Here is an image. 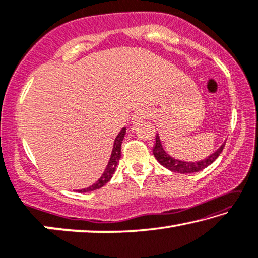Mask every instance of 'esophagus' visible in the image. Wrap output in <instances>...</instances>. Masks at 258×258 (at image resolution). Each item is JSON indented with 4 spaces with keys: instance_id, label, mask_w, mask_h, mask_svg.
I'll list each match as a JSON object with an SVG mask.
<instances>
[{
    "instance_id": "34e87169",
    "label": "esophagus",
    "mask_w": 258,
    "mask_h": 258,
    "mask_svg": "<svg viewBox=\"0 0 258 258\" xmlns=\"http://www.w3.org/2000/svg\"><path fill=\"white\" fill-rule=\"evenodd\" d=\"M149 117V111L146 109H140L134 112L133 117H132V121L133 122H139L142 119H146Z\"/></svg>"
}]
</instances>
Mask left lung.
<instances>
[{
	"mask_svg": "<svg viewBox=\"0 0 258 258\" xmlns=\"http://www.w3.org/2000/svg\"><path fill=\"white\" fill-rule=\"evenodd\" d=\"M225 144H222L221 147L219 148L218 151H215L212 155L206 157L205 160L198 161V162H184V161L174 159V157H171L169 154L166 153V151H164L162 147V144H161L159 134H156L155 145H154V148H153V154L154 156H155V159L159 161L164 168L169 169L170 171L179 172V174H190V172L201 171L206 167H209L211 163H213L214 161L218 159V156L221 154L222 149L225 147Z\"/></svg>",
	"mask_w": 258,
	"mask_h": 258,
	"instance_id": "obj_1",
	"label": "left lung"
}]
</instances>
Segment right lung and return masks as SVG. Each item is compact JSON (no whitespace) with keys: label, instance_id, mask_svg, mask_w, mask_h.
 <instances>
[{"label":"right lung","instance_id":"right-lung-1","mask_svg":"<svg viewBox=\"0 0 258 258\" xmlns=\"http://www.w3.org/2000/svg\"><path fill=\"white\" fill-rule=\"evenodd\" d=\"M125 133H126V128L124 127L120 131V132H119L116 139H114L113 149H112V153H111L110 161H109V163H107L104 172H103V175L101 176V178H99L95 184H92L91 186L87 187V189L80 190V192H89V191L97 190V189H99V187H102L103 185H105V184L109 182L111 178H112V175L114 174V171H116L117 164L121 156V144H122V139H124V137H125Z\"/></svg>","mask_w":258,"mask_h":258}]
</instances>
